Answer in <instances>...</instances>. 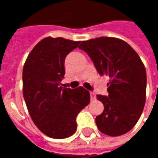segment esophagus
I'll list each match as a JSON object with an SVG mask.
<instances>
[{"label": "esophagus", "mask_w": 158, "mask_h": 158, "mask_svg": "<svg viewBox=\"0 0 158 158\" xmlns=\"http://www.w3.org/2000/svg\"><path fill=\"white\" fill-rule=\"evenodd\" d=\"M89 95H90V99H91V100L96 99V94H95V93L90 92V93H89Z\"/></svg>", "instance_id": "esophagus-1"}]
</instances>
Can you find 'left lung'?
<instances>
[{
	"label": "left lung",
	"instance_id": "obj_1",
	"mask_svg": "<svg viewBox=\"0 0 158 158\" xmlns=\"http://www.w3.org/2000/svg\"><path fill=\"white\" fill-rule=\"evenodd\" d=\"M101 75L110 78L108 96L97 95L104 110L96 126L106 135L119 136L134 128L146 103V68L137 52L121 39L99 37L81 42Z\"/></svg>",
	"mask_w": 158,
	"mask_h": 158
}]
</instances>
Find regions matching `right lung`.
I'll list each match as a JSON object with an SVG mask.
<instances>
[{"label": "right lung", "instance_id": "obj_1", "mask_svg": "<svg viewBox=\"0 0 158 158\" xmlns=\"http://www.w3.org/2000/svg\"><path fill=\"white\" fill-rule=\"evenodd\" d=\"M80 41L46 37L33 48L23 69V94L33 122L54 139L71 136L77 129L76 117L90 101L82 86L62 88L66 56Z\"/></svg>", "mask_w": 158, "mask_h": 158}]
</instances>
